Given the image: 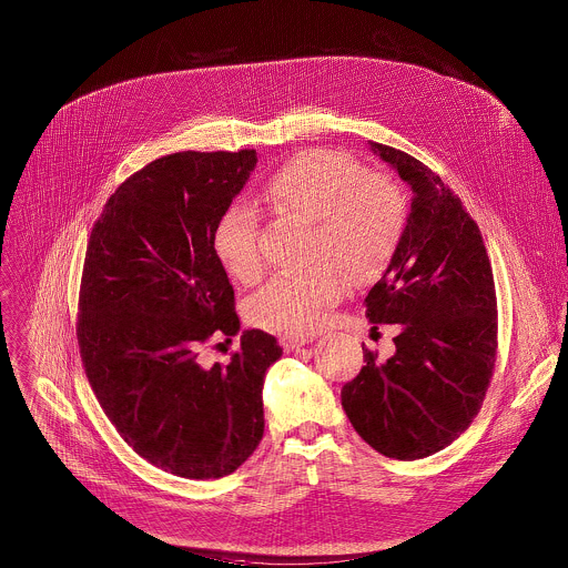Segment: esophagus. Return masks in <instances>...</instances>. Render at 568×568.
<instances>
[{
    "mask_svg": "<svg viewBox=\"0 0 568 568\" xmlns=\"http://www.w3.org/2000/svg\"><path fill=\"white\" fill-rule=\"evenodd\" d=\"M312 341H314V336H310V334L307 336L305 334H287V336L281 338V344H283L285 351H296V348H301V346H305Z\"/></svg>",
    "mask_w": 568,
    "mask_h": 568,
    "instance_id": "34e87169",
    "label": "esophagus"
}]
</instances>
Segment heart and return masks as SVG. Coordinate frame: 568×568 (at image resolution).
Here are the masks:
<instances>
[{
  "label": "heart",
  "mask_w": 568,
  "mask_h": 568,
  "mask_svg": "<svg viewBox=\"0 0 568 568\" xmlns=\"http://www.w3.org/2000/svg\"><path fill=\"white\" fill-rule=\"evenodd\" d=\"M263 200L285 220L312 224V261L301 274L274 276L247 303L254 325L287 334L316 329L351 287L377 281L390 265L404 232V195L382 171H366L342 151L312 149L290 158L263 184ZM211 245L239 283L263 272L256 215L232 204L211 234Z\"/></svg>",
  "instance_id": "obj_1"
}]
</instances>
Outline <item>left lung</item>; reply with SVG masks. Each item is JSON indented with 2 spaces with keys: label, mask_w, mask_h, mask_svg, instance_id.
I'll return each instance as SVG.
<instances>
[{
  "label": "left lung",
  "mask_w": 568,
  "mask_h": 568,
  "mask_svg": "<svg viewBox=\"0 0 568 568\" xmlns=\"http://www.w3.org/2000/svg\"><path fill=\"white\" fill-rule=\"evenodd\" d=\"M410 186V215L366 318L397 325L395 353L366 348L342 388L355 433L379 454L415 460L444 450L478 415L496 362V290L480 230L460 200L417 158L371 142Z\"/></svg>",
  "instance_id": "8db88e82"
}]
</instances>
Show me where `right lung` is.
<instances>
[{
  "label": "right lung",
  "mask_w": 568,
  "mask_h": 568,
  "mask_svg": "<svg viewBox=\"0 0 568 568\" xmlns=\"http://www.w3.org/2000/svg\"><path fill=\"white\" fill-rule=\"evenodd\" d=\"M254 166V149L162 155L115 189L88 243L85 375L133 453L184 478H222L256 450L263 377L283 353L247 329L227 364L200 359L213 336L239 334L211 234Z\"/></svg>",
  "instance_id": "obj_1"
}]
</instances>
